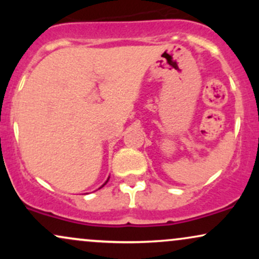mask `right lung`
Masks as SVG:
<instances>
[{
  "instance_id": "right-lung-1",
  "label": "right lung",
  "mask_w": 259,
  "mask_h": 259,
  "mask_svg": "<svg viewBox=\"0 0 259 259\" xmlns=\"http://www.w3.org/2000/svg\"><path fill=\"white\" fill-rule=\"evenodd\" d=\"M108 180H109V177H108V179H107V181H106V183H105V184H103V185H106V184H107V183H108ZM103 185H102V186H101V187H103Z\"/></svg>"
}]
</instances>
